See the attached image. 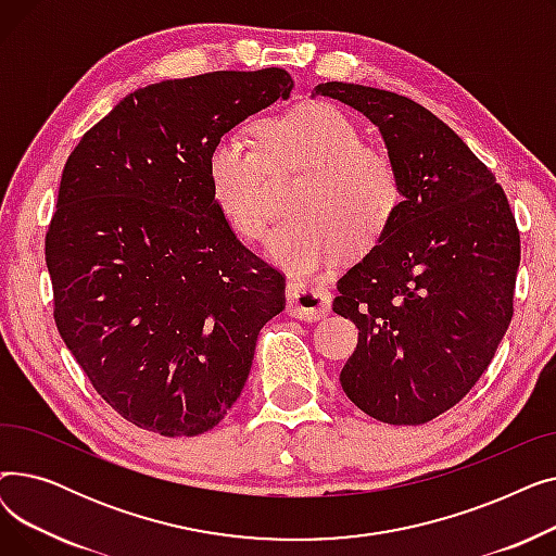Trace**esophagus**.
Segmentation results:
<instances>
[{
    "label": "esophagus",
    "mask_w": 556,
    "mask_h": 556,
    "mask_svg": "<svg viewBox=\"0 0 556 556\" xmlns=\"http://www.w3.org/2000/svg\"><path fill=\"white\" fill-rule=\"evenodd\" d=\"M286 300V311L298 319H308V323H317L331 313V293L323 286L288 283Z\"/></svg>",
    "instance_id": "esophagus-1"
}]
</instances>
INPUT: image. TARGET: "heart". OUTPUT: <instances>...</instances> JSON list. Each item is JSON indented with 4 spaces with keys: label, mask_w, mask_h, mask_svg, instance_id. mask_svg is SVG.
I'll return each instance as SVG.
<instances>
[{
    "label": "heart",
    "mask_w": 556,
    "mask_h": 556,
    "mask_svg": "<svg viewBox=\"0 0 556 556\" xmlns=\"http://www.w3.org/2000/svg\"><path fill=\"white\" fill-rule=\"evenodd\" d=\"M258 151L239 132L220 135L207 155L216 210L241 239L261 237L268 220V178L302 175L290 218L266 241L273 263L290 277H311L340 250L367 252L401 204L394 160L361 143L358 126L331 103H311L258 124Z\"/></svg>",
    "instance_id": "1"
}]
</instances>
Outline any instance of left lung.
Masks as SVG:
<instances>
[{"mask_svg": "<svg viewBox=\"0 0 556 556\" xmlns=\"http://www.w3.org/2000/svg\"><path fill=\"white\" fill-rule=\"evenodd\" d=\"M313 97L378 128L403 198L383 237L338 279L333 311L361 331L340 386L378 421L426 424L476 386L511 323L516 220L493 173L424 105L338 80Z\"/></svg>", "mask_w": 556, "mask_h": 556, "instance_id": "obj_1", "label": "left lung"}]
</instances>
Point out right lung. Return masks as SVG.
<instances>
[{
	"mask_svg": "<svg viewBox=\"0 0 556 556\" xmlns=\"http://www.w3.org/2000/svg\"><path fill=\"white\" fill-rule=\"evenodd\" d=\"M293 87L279 67L141 87L65 164L45 241L55 327L94 390L143 430H212L286 306L283 277L216 210L207 155Z\"/></svg>",
	"mask_w": 556,
	"mask_h": 556,
	"instance_id": "add662e5",
	"label": "right lung"
}]
</instances>
